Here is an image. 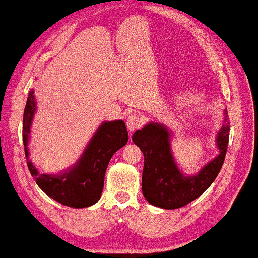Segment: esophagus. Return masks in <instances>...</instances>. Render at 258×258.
Instances as JSON below:
<instances>
[{
  "mask_svg": "<svg viewBox=\"0 0 258 258\" xmlns=\"http://www.w3.org/2000/svg\"><path fill=\"white\" fill-rule=\"evenodd\" d=\"M125 124H127L128 130L133 133V131L140 128L143 125L142 116H139L138 114H136V113L130 114L127 118V120H125Z\"/></svg>",
  "mask_w": 258,
  "mask_h": 258,
  "instance_id": "34e87169",
  "label": "esophagus"
}]
</instances>
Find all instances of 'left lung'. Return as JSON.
Wrapping results in <instances>:
<instances>
[{
    "label": "left lung",
    "mask_w": 258,
    "mask_h": 258,
    "mask_svg": "<svg viewBox=\"0 0 258 258\" xmlns=\"http://www.w3.org/2000/svg\"><path fill=\"white\" fill-rule=\"evenodd\" d=\"M228 112L217 133L219 154L197 174L186 175L179 169L172 150V131L159 122H148L133 135V142L144 154L142 188L146 200L155 207L173 210L196 200L211 185L225 162L229 140Z\"/></svg>",
    "instance_id": "left-lung-1"
}]
</instances>
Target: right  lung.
Returning <instances> with one entry per match:
<instances>
[{
	"instance_id": "add662e5",
	"label": "right lung",
	"mask_w": 258,
	"mask_h": 258,
	"mask_svg": "<svg viewBox=\"0 0 258 258\" xmlns=\"http://www.w3.org/2000/svg\"><path fill=\"white\" fill-rule=\"evenodd\" d=\"M37 110L35 91L29 92L23 112L22 138L27 165L37 185L53 200L71 208H87L100 200L111 157L128 143L123 120L104 121L96 129L77 162L57 174L40 173L29 158L28 144Z\"/></svg>"
}]
</instances>
